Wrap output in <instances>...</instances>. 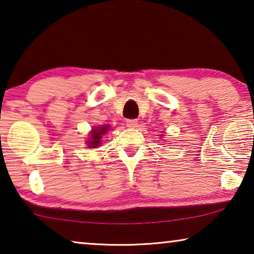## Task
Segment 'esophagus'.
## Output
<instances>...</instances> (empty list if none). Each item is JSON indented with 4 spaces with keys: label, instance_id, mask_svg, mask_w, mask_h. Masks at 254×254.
<instances>
[{
    "label": "esophagus",
    "instance_id": "obj_1",
    "mask_svg": "<svg viewBox=\"0 0 254 254\" xmlns=\"http://www.w3.org/2000/svg\"><path fill=\"white\" fill-rule=\"evenodd\" d=\"M127 126L128 127H131V128H134V127H138V121H136V120H127Z\"/></svg>",
    "mask_w": 254,
    "mask_h": 254
}]
</instances>
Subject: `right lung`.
<instances>
[{
	"instance_id": "add662e5",
	"label": "right lung",
	"mask_w": 254,
	"mask_h": 254,
	"mask_svg": "<svg viewBox=\"0 0 254 254\" xmlns=\"http://www.w3.org/2000/svg\"><path fill=\"white\" fill-rule=\"evenodd\" d=\"M108 130H110V126L108 124L92 128L90 132V138L87 141V144L89 146V148H97L100 144V141H102L103 135H105Z\"/></svg>"
}]
</instances>
